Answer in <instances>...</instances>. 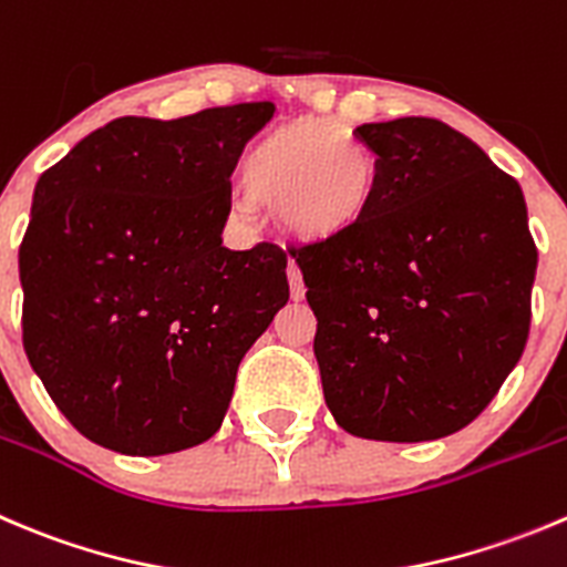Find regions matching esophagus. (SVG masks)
Wrapping results in <instances>:
<instances>
[{
  "label": "esophagus",
  "instance_id": "1",
  "mask_svg": "<svg viewBox=\"0 0 567 567\" xmlns=\"http://www.w3.org/2000/svg\"><path fill=\"white\" fill-rule=\"evenodd\" d=\"M288 282H290V299L301 301L305 299V282H301V271L296 268V262H288Z\"/></svg>",
  "mask_w": 567,
  "mask_h": 567
}]
</instances>
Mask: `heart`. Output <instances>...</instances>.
<instances>
[{
  "label": "heart",
  "mask_w": 567,
  "mask_h": 567,
  "mask_svg": "<svg viewBox=\"0 0 567 567\" xmlns=\"http://www.w3.org/2000/svg\"><path fill=\"white\" fill-rule=\"evenodd\" d=\"M251 199L277 205L293 235L323 240L354 227L377 194V161L354 132L332 118L299 121L271 132L244 168ZM249 213V202H240Z\"/></svg>",
  "instance_id": "1"
}]
</instances>
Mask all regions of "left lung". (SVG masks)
<instances>
[{"label": "left lung", "instance_id": "left-lung-1", "mask_svg": "<svg viewBox=\"0 0 567 567\" xmlns=\"http://www.w3.org/2000/svg\"><path fill=\"white\" fill-rule=\"evenodd\" d=\"M354 135L377 194L346 233L290 251L318 318L323 399L365 441H437L468 426L524 354L537 249L520 185L437 118Z\"/></svg>", "mask_w": 567, "mask_h": 567}]
</instances>
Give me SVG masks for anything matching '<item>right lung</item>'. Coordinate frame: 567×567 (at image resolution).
Instances as JSON below:
<instances>
[{
	"mask_svg": "<svg viewBox=\"0 0 567 567\" xmlns=\"http://www.w3.org/2000/svg\"><path fill=\"white\" fill-rule=\"evenodd\" d=\"M271 102L124 115L41 174L19 249L24 351L80 435L132 457L210 441L246 351L288 305L279 246H221Z\"/></svg>",
	"mask_w": 567,
	"mask_h": 567,
	"instance_id": "obj_1",
	"label": "right lung"
}]
</instances>
